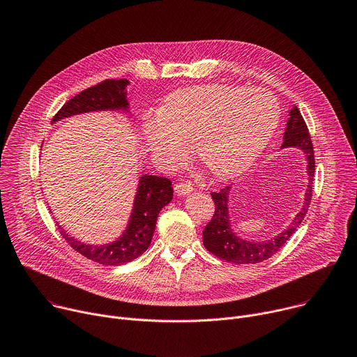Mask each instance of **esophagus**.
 Returning a JSON list of instances; mask_svg holds the SVG:
<instances>
[{"mask_svg":"<svg viewBox=\"0 0 357 357\" xmlns=\"http://www.w3.org/2000/svg\"><path fill=\"white\" fill-rule=\"evenodd\" d=\"M175 193L178 196H183V195H188L193 190V185L190 182H179L175 185Z\"/></svg>","mask_w":357,"mask_h":357,"instance_id":"34e87169","label":"esophagus"}]
</instances>
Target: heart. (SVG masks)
<instances>
[{
  "instance_id": "1",
  "label": "heart",
  "mask_w": 357,
  "mask_h": 357,
  "mask_svg": "<svg viewBox=\"0 0 357 357\" xmlns=\"http://www.w3.org/2000/svg\"><path fill=\"white\" fill-rule=\"evenodd\" d=\"M280 119V103L268 90L206 84L172 93L160 113L144 120L142 135L162 165L182 162L195 144L203 168L218 179H231L256 162Z\"/></svg>"
}]
</instances>
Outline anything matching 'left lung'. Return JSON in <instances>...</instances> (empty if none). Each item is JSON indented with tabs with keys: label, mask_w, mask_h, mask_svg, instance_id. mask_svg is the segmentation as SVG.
Returning <instances> with one entry per match:
<instances>
[{
	"label": "left lung",
	"mask_w": 357,
	"mask_h": 357,
	"mask_svg": "<svg viewBox=\"0 0 357 357\" xmlns=\"http://www.w3.org/2000/svg\"><path fill=\"white\" fill-rule=\"evenodd\" d=\"M281 148H298L301 149L305 158H307V172H308V186L305 190L303 205L296 213L291 225L284 229L278 236H274L266 241H248L238 237L230 223L229 215V193L230 186L220 189V192H212V199L215 202V215L208 226L203 230V245L208 251L220 260L233 264H257L270 257L291 238L296 231L301 222L307 215L311 199H312V181L315 175V157L311 135L307 124H305L299 110L294 106L289 112V119L284 132V142Z\"/></svg>",
	"instance_id": "1"
}]
</instances>
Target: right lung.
<instances>
[{"mask_svg":"<svg viewBox=\"0 0 357 357\" xmlns=\"http://www.w3.org/2000/svg\"><path fill=\"white\" fill-rule=\"evenodd\" d=\"M130 84L127 79L105 80L89 87L70 98L56 113L52 123L76 114L91 112H126L128 113V100L126 87ZM174 189L168 178L142 175L138 181L137 195L134 197L132 212L123 234L107 244H87L63 230L58 223V229L68 244L82 256L103 266H121L138 259L151 244L155 231L158 215L164 206L172 200Z\"/></svg>","mask_w":357,"mask_h":357,"instance_id":"1","label":"right lung"}]
</instances>
